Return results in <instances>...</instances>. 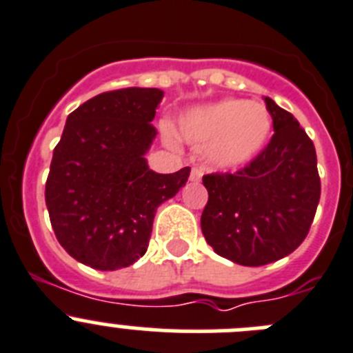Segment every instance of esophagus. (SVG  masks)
I'll list each match as a JSON object with an SVG mask.
<instances>
[{
  "label": "esophagus",
  "mask_w": 353,
  "mask_h": 353,
  "mask_svg": "<svg viewBox=\"0 0 353 353\" xmlns=\"http://www.w3.org/2000/svg\"><path fill=\"white\" fill-rule=\"evenodd\" d=\"M202 176H204L202 169L195 167V169H192V174H190V181H193V183H199V181L202 179Z\"/></svg>",
  "instance_id": "1"
}]
</instances>
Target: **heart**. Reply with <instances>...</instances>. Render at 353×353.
Masks as SVG:
<instances>
[{"mask_svg":"<svg viewBox=\"0 0 353 353\" xmlns=\"http://www.w3.org/2000/svg\"><path fill=\"white\" fill-rule=\"evenodd\" d=\"M271 114L262 103L221 100L195 107L179 117L184 141L208 145L205 158L214 169L236 170L255 160L271 137Z\"/></svg>","mask_w":353,"mask_h":353,"instance_id":"1","label":"heart"}]
</instances>
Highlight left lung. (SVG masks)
<instances>
[{
  "label": "left lung",
  "mask_w": 353,
  "mask_h": 353,
  "mask_svg": "<svg viewBox=\"0 0 353 353\" xmlns=\"http://www.w3.org/2000/svg\"><path fill=\"white\" fill-rule=\"evenodd\" d=\"M271 142L236 174L202 177L209 200L200 227L209 246L241 265H265L304 241L320 200L315 145L297 119L263 98Z\"/></svg>",
  "instance_id": "8db88e82"
}]
</instances>
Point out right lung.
Returning a JSON list of instances; mask_svg holds the SVG:
<instances>
[{"mask_svg":"<svg viewBox=\"0 0 353 353\" xmlns=\"http://www.w3.org/2000/svg\"><path fill=\"white\" fill-rule=\"evenodd\" d=\"M163 91H107L66 117L54 148L46 204L59 244L77 262L116 271L148 252L158 205L190 177L149 169L145 153L157 137L151 123Z\"/></svg>","mask_w":353,"mask_h":353,"instance_id":"add662e5","label":"right lung"}]
</instances>
